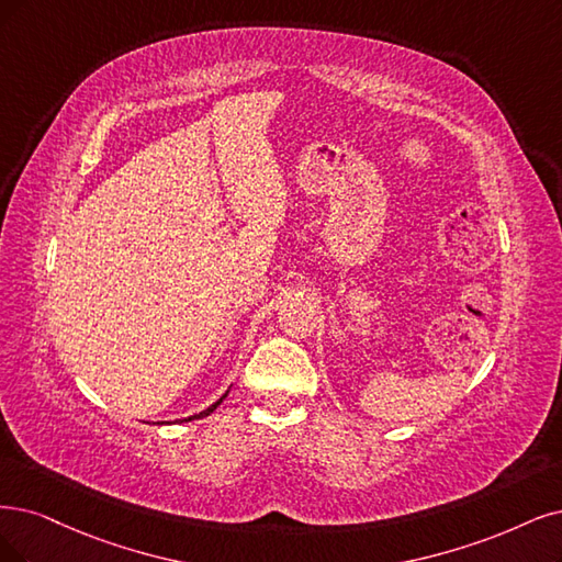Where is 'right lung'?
I'll list each match as a JSON object with an SVG mask.
<instances>
[{
  "instance_id": "add662e5",
  "label": "right lung",
  "mask_w": 562,
  "mask_h": 562,
  "mask_svg": "<svg viewBox=\"0 0 562 562\" xmlns=\"http://www.w3.org/2000/svg\"><path fill=\"white\" fill-rule=\"evenodd\" d=\"M228 393V391H226ZM226 393H224V396L217 401V403H213L211 407H207V409H203V412H199V414H194V417H190V419H180V422H192V419H201V417H207V414H211V412H215L217 409V405L226 398Z\"/></svg>"
}]
</instances>
